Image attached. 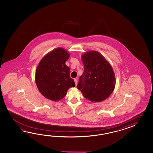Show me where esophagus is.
Segmentation results:
<instances>
[{
    "mask_svg": "<svg viewBox=\"0 0 153 153\" xmlns=\"http://www.w3.org/2000/svg\"><path fill=\"white\" fill-rule=\"evenodd\" d=\"M74 82H75V85L76 86L78 84V80L77 79H74Z\"/></svg>",
    "mask_w": 153,
    "mask_h": 153,
    "instance_id": "34e87169",
    "label": "esophagus"
}]
</instances>
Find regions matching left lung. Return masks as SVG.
Listing matches in <instances>:
<instances>
[{
    "label": "left lung",
    "mask_w": 153,
    "mask_h": 153,
    "mask_svg": "<svg viewBox=\"0 0 153 153\" xmlns=\"http://www.w3.org/2000/svg\"><path fill=\"white\" fill-rule=\"evenodd\" d=\"M81 59L84 69L77 88L85 98L92 102L106 100L115 86V74L110 63L96 51L85 53Z\"/></svg>",
    "instance_id": "left-lung-1"
}]
</instances>
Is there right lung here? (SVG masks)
<instances>
[{
  "instance_id": "obj_1",
  "label": "right lung",
  "mask_w": 153,
  "mask_h": 153,
  "mask_svg": "<svg viewBox=\"0 0 153 153\" xmlns=\"http://www.w3.org/2000/svg\"><path fill=\"white\" fill-rule=\"evenodd\" d=\"M69 53L59 48L46 54L36 69L35 80L39 92L45 97L57 101L65 97L69 88L75 87L70 76V68L65 65Z\"/></svg>"
}]
</instances>
